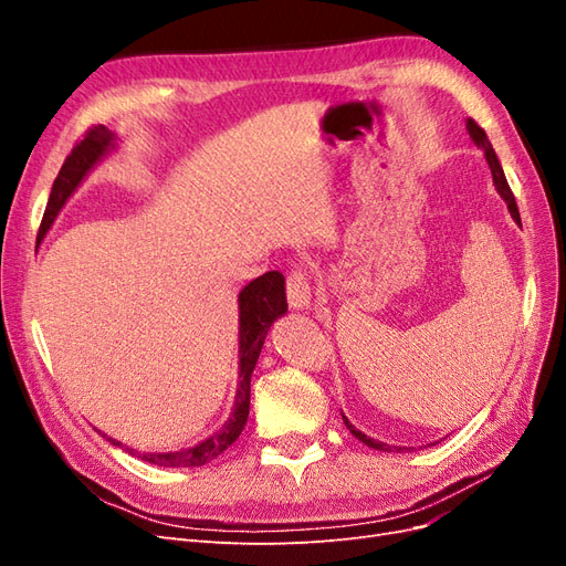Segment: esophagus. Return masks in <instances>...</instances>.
Here are the masks:
<instances>
[{"label": "esophagus", "instance_id": "obj_1", "mask_svg": "<svg viewBox=\"0 0 566 566\" xmlns=\"http://www.w3.org/2000/svg\"><path fill=\"white\" fill-rule=\"evenodd\" d=\"M312 302V283L304 271H293L287 276V304L290 310H306Z\"/></svg>", "mask_w": 566, "mask_h": 566}]
</instances>
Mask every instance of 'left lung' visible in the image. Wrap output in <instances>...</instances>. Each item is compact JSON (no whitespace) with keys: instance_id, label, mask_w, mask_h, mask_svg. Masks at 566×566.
Here are the masks:
<instances>
[{"instance_id":"left-lung-1","label":"left lung","mask_w":566,"mask_h":566,"mask_svg":"<svg viewBox=\"0 0 566 566\" xmlns=\"http://www.w3.org/2000/svg\"><path fill=\"white\" fill-rule=\"evenodd\" d=\"M468 132H470V136H472V142L484 150V156H486V163H489V167H491V175H493V184H495V191L501 193V198L507 202V210H510V214H512V219L517 221V224L522 227V219H520V210H517V202H515V196H512V191H510V186H507V179H505V172H503V167H501V163H499V156H495V150H493V146H491V142H489V136H486V132L479 127L474 119H468ZM342 420H345V424H347V430L358 439V441H364L366 447H370V449H375V451H391V447H387V443H382V441H378V439H370V437H366L364 432H358L356 427L342 416ZM401 451V449H399Z\"/></svg>"}]
</instances>
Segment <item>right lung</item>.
Wrapping results in <instances>:
<instances>
[{"label":"right lung","mask_w":566,"mask_h":566,"mask_svg":"<svg viewBox=\"0 0 566 566\" xmlns=\"http://www.w3.org/2000/svg\"><path fill=\"white\" fill-rule=\"evenodd\" d=\"M115 139L117 136L111 129H106L104 125H96L84 134V139H80L73 146L71 156L65 158L59 177L54 179V186H51L49 202H46V210L38 233V243L46 235V231L51 229V224H54V219L59 217L65 200L75 193V188L82 184L84 177H87L90 169L104 158L111 148H115ZM285 312H287L285 279L281 271H266L264 276L250 281L241 290V295H238V345H241L238 347V356H241V364H238L241 373H238V378L241 380H238L233 413L224 424H221L219 432H214L210 439L200 441L198 447L181 449V451H167V453H139L134 449H125V451H129L132 455H139L142 460L158 468H200L205 462H210L217 455L224 453L231 443L241 437L243 427L248 422L252 370L264 347L271 323L279 316H283ZM108 441L113 447H123V443L111 437Z\"/></svg>","instance_id":"add662e5"}]
</instances>
